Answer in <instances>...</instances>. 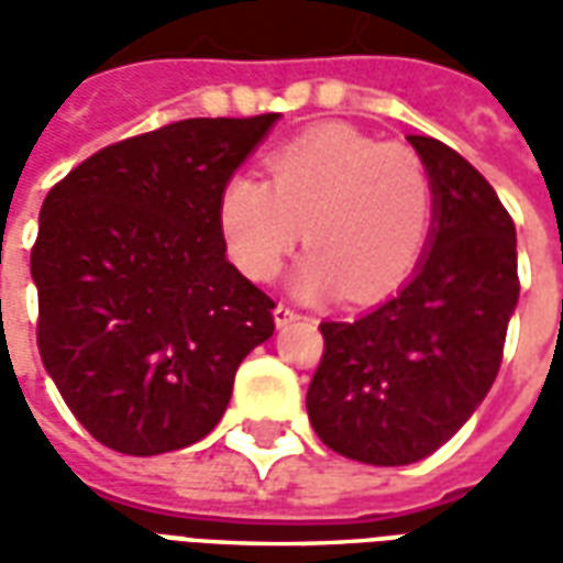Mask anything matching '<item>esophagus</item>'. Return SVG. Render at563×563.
I'll list each match as a JSON object with an SVG mask.
<instances>
[{
  "label": "esophagus",
  "instance_id": "obj_1",
  "mask_svg": "<svg viewBox=\"0 0 563 563\" xmlns=\"http://www.w3.org/2000/svg\"><path fill=\"white\" fill-rule=\"evenodd\" d=\"M273 314H275V327H288L290 321H297V318H300V312H297V309H290L288 302H278Z\"/></svg>",
  "mask_w": 563,
  "mask_h": 563
}]
</instances>
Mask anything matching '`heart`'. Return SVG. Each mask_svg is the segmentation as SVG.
I'll use <instances>...</instances> for the list:
<instances>
[{
    "label": "heart",
    "instance_id": "obj_1",
    "mask_svg": "<svg viewBox=\"0 0 563 563\" xmlns=\"http://www.w3.org/2000/svg\"><path fill=\"white\" fill-rule=\"evenodd\" d=\"M227 249L251 282H273L306 249L294 288L327 297L345 288L373 302L400 288L428 249L433 185L412 147L382 145L345 123H321L266 157V181L230 178L221 194Z\"/></svg>",
    "mask_w": 563,
    "mask_h": 563
}]
</instances>
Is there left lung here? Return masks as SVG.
<instances>
[{"instance_id": "left-lung-1", "label": "left lung", "mask_w": 563, "mask_h": 563, "mask_svg": "<svg viewBox=\"0 0 563 563\" xmlns=\"http://www.w3.org/2000/svg\"><path fill=\"white\" fill-rule=\"evenodd\" d=\"M433 185L430 251L373 312L324 321L306 394L327 449L373 466L416 464L452 440L492 390L518 302L516 224L479 169L409 135Z\"/></svg>"}]
</instances>
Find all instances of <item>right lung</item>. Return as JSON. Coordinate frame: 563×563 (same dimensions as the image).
I'll return each instance as SVG.
<instances>
[{"instance_id": "add662e5", "label": "right lung", "mask_w": 563, "mask_h": 563, "mask_svg": "<svg viewBox=\"0 0 563 563\" xmlns=\"http://www.w3.org/2000/svg\"><path fill=\"white\" fill-rule=\"evenodd\" d=\"M278 114L123 139L47 190L30 269L38 354L71 416L123 454L202 440L275 300L227 261L221 194Z\"/></svg>"}]
</instances>
